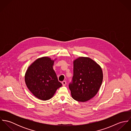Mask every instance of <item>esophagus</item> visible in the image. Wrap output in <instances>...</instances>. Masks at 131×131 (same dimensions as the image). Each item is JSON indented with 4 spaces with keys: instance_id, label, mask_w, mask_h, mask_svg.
Wrapping results in <instances>:
<instances>
[{
    "instance_id": "obj_1",
    "label": "esophagus",
    "mask_w": 131,
    "mask_h": 131,
    "mask_svg": "<svg viewBox=\"0 0 131 131\" xmlns=\"http://www.w3.org/2000/svg\"><path fill=\"white\" fill-rule=\"evenodd\" d=\"M66 84H67V82H66V81H63L62 82V85L64 86H65L66 85Z\"/></svg>"
}]
</instances>
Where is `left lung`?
<instances>
[{
	"label": "left lung",
	"mask_w": 131,
	"mask_h": 131,
	"mask_svg": "<svg viewBox=\"0 0 131 131\" xmlns=\"http://www.w3.org/2000/svg\"><path fill=\"white\" fill-rule=\"evenodd\" d=\"M73 83L69 85L72 98L84 102L98 93L103 81L102 70L88 57H79L73 61Z\"/></svg>",
	"instance_id": "8db88e82"
}]
</instances>
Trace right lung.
<instances>
[{
    "label": "right lung",
    "mask_w": 131,
    "mask_h": 131,
    "mask_svg": "<svg viewBox=\"0 0 131 131\" xmlns=\"http://www.w3.org/2000/svg\"><path fill=\"white\" fill-rule=\"evenodd\" d=\"M54 59L48 56L38 58L28 68L25 75L26 85L34 96L41 100H47L62 86L56 76L53 66Z\"/></svg>",
    "instance_id": "right-lung-1"
}]
</instances>
